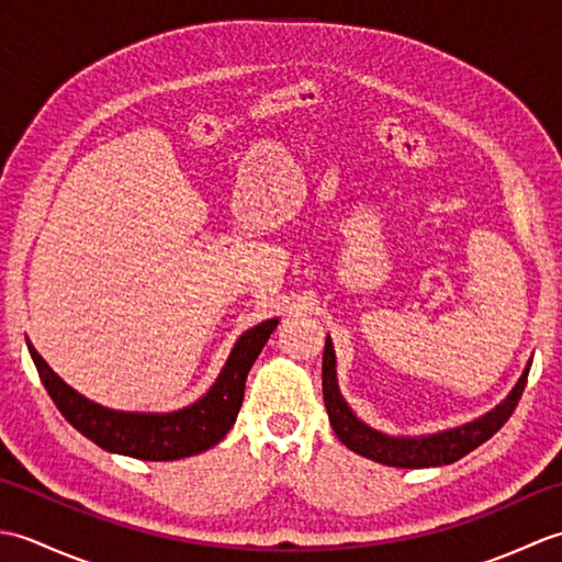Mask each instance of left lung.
Returning a JSON list of instances; mask_svg holds the SVG:
<instances>
[{
	"label": "left lung",
	"instance_id": "obj_1",
	"mask_svg": "<svg viewBox=\"0 0 562 562\" xmlns=\"http://www.w3.org/2000/svg\"><path fill=\"white\" fill-rule=\"evenodd\" d=\"M529 369H531V362L527 364V369H524L519 384L512 389L505 403H499L495 411L479 417V420L461 425L457 429H447V432H437V435L417 437V439L386 437L357 420L355 413L348 408V403L342 401L338 391V381H336V352H333L330 338H326L324 403L338 439L355 453H360V457L372 459L376 463L396 465V469H427V465H445V463L459 461L461 457H465V453L491 439L497 429L509 420V415L515 413L524 393V386H527Z\"/></svg>",
	"mask_w": 562,
	"mask_h": 562
}]
</instances>
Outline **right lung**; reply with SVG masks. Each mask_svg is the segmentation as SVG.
<instances>
[{"instance_id":"obj_1","label":"right lung","mask_w":562,"mask_h":562,"mask_svg":"<svg viewBox=\"0 0 562 562\" xmlns=\"http://www.w3.org/2000/svg\"><path fill=\"white\" fill-rule=\"evenodd\" d=\"M274 328H278V318H270L266 324L246 330L238 338L236 348L226 360L220 379L207 391V396L183 411L166 415L117 413L101 408V405L79 396L75 389H69L45 364L31 342L29 352L57 411L83 437L97 441L101 449L123 453V457L142 461H173L214 447L229 432L238 411H241L246 376Z\"/></svg>"}]
</instances>
